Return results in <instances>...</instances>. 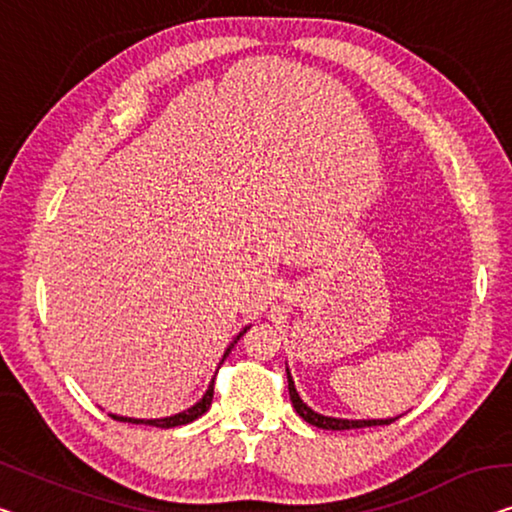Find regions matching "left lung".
Here are the masks:
<instances>
[{
  "instance_id": "1",
  "label": "left lung",
  "mask_w": 512,
  "mask_h": 512,
  "mask_svg": "<svg viewBox=\"0 0 512 512\" xmlns=\"http://www.w3.org/2000/svg\"><path fill=\"white\" fill-rule=\"evenodd\" d=\"M287 381H289V398H292L296 414H299L305 423L322 427V430H356V427L391 425L395 418H400V416H395V418H335V416H324L312 407H308V404L301 400V395H299V391H296L292 372H289V368H287Z\"/></svg>"
}]
</instances>
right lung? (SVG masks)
I'll use <instances>...</instances> for the list:
<instances>
[{
	"mask_svg": "<svg viewBox=\"0 0 512 512\" xmlns=\"http://www.w3.org/2000/svg\"><path fill=\"white\" fill-rule=\"evenodd\" d=\"M250 329V326H246V329H243L239 335H236V338L230 342V347L225 349V354H223V361L227 356H230V352H232V347L236 345V342H239V338L243 333H246ZM220 361V363H223ZM216 379V377H213ZM213 379H211V384L207 386V393L202 395L200 400H197L193 407H188V409H183V411H179V414H172V416H163V418H131V416H119V414H110L114 421H121V423H135V425H151V427H163V430H167V427H179V425H186V423H193L195 418H200L204 411H207L209 407H211V400H213Z\"/></svg>",
	"mask_w": 512,
	"mask_h": 512,
	"instance_id": "obj_1",
	"label": "right lung"
}]
</instances>
